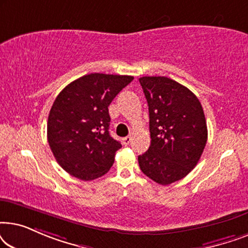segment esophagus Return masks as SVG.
<instances>
[{"label":"esophagus","instance_id":"34e87169","mask_svg":"<svg viewBox=\"0 0 248 248\" xmlns=\"http://www.w3.org/2000/svg\"><path fill=\"white\" fill-rule=\"evenodd\" d=\"M131 141H132V137H131V135H128V137L123 138V144H125V145L130 144Z\"/></svg>","mask_w":248,"mask_h":248}]
</instances>
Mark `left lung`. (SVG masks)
<instances>
[{"mask_svg":"<svg viewBox=\"0 0 248 248\" xmlns=\"http://www.w3.org/2000/svg\"><path fill=\"white\" fill-rule=\"evenodd\" d=\"M149 106L151 143L139 155L142 172L160 185L184 178L208 140L204 111L191 90L166 77L139 79Z\"/></svg>","mask_w":248,"mask_h":248,"instance_id":"obj_1","label":"left lung"}]
</instances>
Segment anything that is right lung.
Here are the masks:
<instances>
[{"label": "right lung", "instance_id": "1", "mask_svg": "<svg viewBox=\"0 0 248 248\" xmlns=\"http://www.w3.org/2000/svg\"><path fill=\"white\" fill-rule=\"evenodd\" d=\"M134 78L91 73L59 93L47 121V139L56 161L81 181L106 174L122 148L109 134L108 106Z\"/></svg>", "mask_w": 248, "mask_h": 248}]
</instances>
